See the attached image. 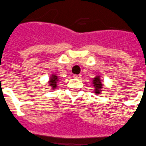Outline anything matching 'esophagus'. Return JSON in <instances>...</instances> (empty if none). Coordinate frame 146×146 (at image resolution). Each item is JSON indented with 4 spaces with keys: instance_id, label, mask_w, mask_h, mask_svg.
<instances>
[{
    "instance_id": "obj_1",
    "label": "esophagus",
    "mask_w": 146,
    "mask_h": 146,
    "mask_svg": "<svg viewBox=\"0 0 146 146\" xmlns=\"http://www.w3.org/2000/svg\"><path fill=\"white\" fill-rule=\"evenodd\" d=\"M81 76H82L81 75H73V77H74L75 79H80V78H81Z\"/></svg>"
}]
</instances>
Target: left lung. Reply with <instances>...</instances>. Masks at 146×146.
I'll return each instance as SVG.
<instances>
[{"label":"left lung","instance_id":"1","mask_svg":"<svg viewBox=\"0 0 146 146\" xmlns=\"http://www.w3.org/2000/svg\"><path fill=\"white\" fill-rule=\"evenodd\" d=\"M94 87L96 88V93L99 94L100 92V88H102V84L100 82V80L99 77H96L95 80H93Z\"/></svg>","mask_w":146,"mask_h":146}]
</instances>
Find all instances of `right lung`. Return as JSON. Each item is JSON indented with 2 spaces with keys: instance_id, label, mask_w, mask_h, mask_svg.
<instances>
[{
  "instance_id": "obj_1",
  "label": "right lung",
  "mask_w": 146,
  "mask_h": 146,
  "mask_svg": "<svg viewBox=\"0 0 146 146\" xmlns=\"http://www.w3.org/2000/svg\"><path fill=\"white\" fill-rule=\"evenodd\" d=\"M58 77L56 75H53L52 77H51V79H50V86L54 88H55L56 87H57V81H58Z\"/></svg>"
}]
</instances>
